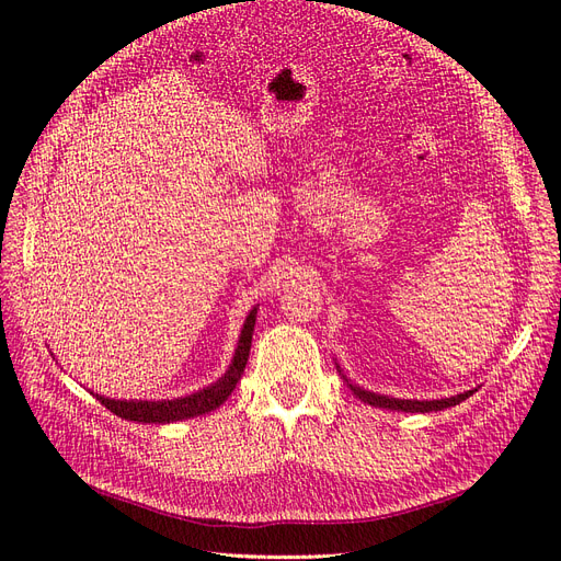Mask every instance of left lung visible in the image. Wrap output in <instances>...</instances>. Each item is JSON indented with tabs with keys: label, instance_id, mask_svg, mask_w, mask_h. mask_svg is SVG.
I'll list each match as a JSON object with an SVG mask.
<instances>
[{
	"label": "left lung",
	"instance_id": "obj_1",
	"mask_svg": "<svg viewBox=\"0 0 561 561\" xmlns=\"http://www.w3.org/2000/svg\"><path fill=\"white\" fill-rule=\"evenodd\" d=\"M339 375H342V369H339ZM346 383H348V379H346ZM348 386L353 390V396L360 398L363 402H367L371 407H383V410H398V412H439V410H447V407L463 402L466 398H470L474 393V390H478V388L466 390V393H458L454 398H439V400H400V398L371 393V390H365V388L353 386V383H348Z\"/></svg>",
	"mask_w": 561,
	"mask_h": 561
}]
</instances>
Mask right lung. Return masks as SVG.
<instances>
[{
    "mask_svg": "<svg viewBox=\"0 0 561 561\" xmlns=\"http://www.w3.org/2000/svg\"><path fill=\"white\" fill-rule=\"evenodd\" d=\"M254 320H257V307L248 313V318L243 322L239 346H236L233 360H231L229 369L225 371V377L206 386L203 390H198V393H192L186 398H173V400H114V398H105L98 393H95V398L116 416L128 419V421H138V423H173V421L208 414V412L217 410V407L233 393L236 383L241 381V375L248 365L250 346H252Z\"/></svg>",
    "mask_w": 561,
    "mask_h": 561,
    "instance_id": "1",
    "label": "right lung"
}]
</instances>
